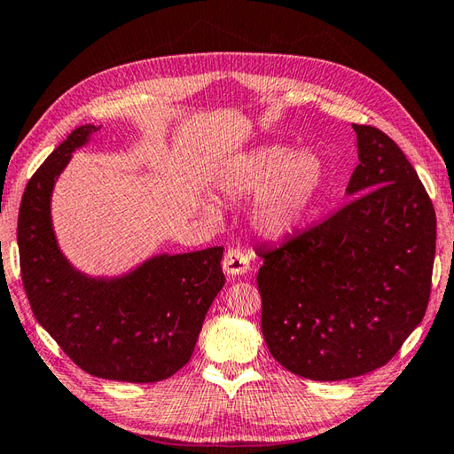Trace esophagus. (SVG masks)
Returning <instances> with one entry per match:
<instances>
[{"mask_svg": "<svg viewBox=\"0 0 454 454\" xmlns=\"http://www.w3.org/2000/svg\"><path fill=\"white\" fill-rule=\"evenodd\" d=\"M223 270H225V274L231 278L245 276L250 270V262H248L247 254L240 253V250H229L223 258Z\"/></svg>", "mask_w": 454, "mask_h": 454, "instance_id": "1", "label": "esophagus"}]
</instances>
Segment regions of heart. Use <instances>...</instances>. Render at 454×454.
Returning <instances> with one entry per match:
<instances>
[{
  "label": "heart",
  "instance_id": "heart-1",
  "mask_svg": "<svg viewBox=\"0 0 454 454\" xmlns=\"http://www.w3.org/2000/svg\"><path fill=\"white\" fill-rule=\"evenodd\" d=\"M326 165L317 151L262 145L225 159L215 170V186L233 200L253 198L248 221L266 240H284L303 225L325 186ZM207 214L215 206L201 204Z\"/></svg>",
  "mask_w": 454,
  "mask_h": 454
}]
</instances>
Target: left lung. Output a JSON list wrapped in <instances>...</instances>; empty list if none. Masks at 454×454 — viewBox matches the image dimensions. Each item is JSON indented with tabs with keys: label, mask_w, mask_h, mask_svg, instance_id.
I'll return each mask as SVG.
<instances>
[{
	"label": "left lung",
	"mask_w": 454,
	"mask_h": 454,
	"mask_svg": "<svg viewBox=\"0 0 454 454\" xmlns=\"http://www.w3.org/2000/svg\"><path fill=\"white\" fill-rule=\"evenodd\" d=\"M354 129V200L260 253L262 334L279 365L310 380L388 364L424 320L431 291L437 219L426 188L387 134Z\"/></svg>",
	"instance_id": "left-lung-1"
}]
</instances>
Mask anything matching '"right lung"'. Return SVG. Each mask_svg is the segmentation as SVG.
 <instances>
[{
    "label": "right lung",
    "instance_id": "add662e5",
    "mask_svg": "<svg viewBox=\"0 0 454 454\" xmlns=\"http://www.w3.org/2000/svg\"><path fill=\"white\" fill-rule=\"evenodd\" d=\"M100 126L75 128L28 180L19 207L21 276L38 325L89 375L157 382L188 364L201 325L225 286L223 247L160 253L118 276H90L59 248L52 194L74 151Z\"/></svg>",
    "mask_w": 454,
    "mask_h": 454
}]
</instances>
